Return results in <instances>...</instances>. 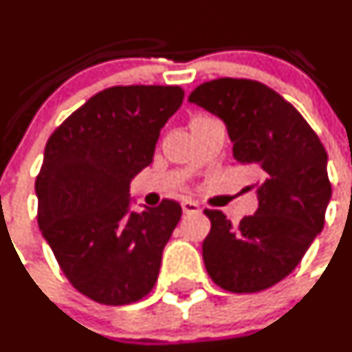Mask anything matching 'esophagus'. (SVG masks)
I'll return each mask as SVG.
<instances>
[{
    "label": "esophagus",
    "instance_id": "34e87169",
    "mask_svg": "<svg viewBox=\"0 0 352 352\" xmlns=\"http://www.w3.org/2000/svg\"><path fill=\"white\" fill-rule=\"evenodd\" d=\"M181 206H183V211L186 214H191V213H199L201 211V208L196 201H192V199H184L183 203H181Z\"/></svg>",
    "mask_w": 352,
    "mask_h": 352
}]
</instances>
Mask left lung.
<instances>
[{
	"label": "left lung",
	"mask_w": 352,
	"mask_h": 352,
	"mask_svg": "<svg viewBox=\"0 0 352 352\" xmlns=\"http://www.w3.org/2000/svg\"><path fill=\"white\" fill-rule=\"evenodd\" d=\"M188 100L220 117L235 161L262 176L258 208L240 225L220 210H205L208 275L230 292L265 290L300 263L322 232L332 195L326 149L290 102L256 80L217 78L196 87Z\"/></svg>",
	"instance_id": "left-lung-1"
}]
</instances>
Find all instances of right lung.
<instances>
[{
  "label": "right lung",
  "mask_w": 352,
  "mask_h": 352,
  "mask_svg": "<svg viewBox=\"0 0 352 352\" xmlns=\"http://www.w3.org/2000/svg\"><path fill=\"white\" fill-rule=\"evenodd\" d=\"M177 85H117L54 131L36 176L38 226L80 294L105 305L153 290L179 203L131 211L129 184L153 162L160 132L183 104Z\"/></svg>",
  "instance_id": "1"
}]
</instances>
